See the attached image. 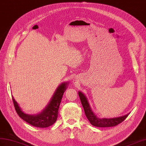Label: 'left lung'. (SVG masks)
<instances>
[{
    "instance_id": "left-lung-1",
    "label": "left lung",
    "mask_w": 146,
    "mask_h": 146,
    "mask_svg": "<svg viewBox=\"0 0 146 146\" xmlns=\"http://www.w3.org/2000/svg\"><path fill=\"white\" fill-rule=\"evenodd\" d=\"M80 96L81 102L85 112L88 120L90 121L91 124L96 127H112L118 125L119 123L123 122L128 117V115L122 116L120 117L113 118H99L94 114L91 109L87 98L81 92H78Z\"/></svg>"
}]
</instances>
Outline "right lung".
Returning <instances> with one entry per match:
<instances>
[{"label": "right lung", "mask_w": 146, "mask_h": 146, "mask_svg": "<svg viewBox=\"0 0 146 146\" xmlns=\"http://www.w3.org/2000/svg\"><path fill=\"white\" fill-rule=\"evenodd\" d=\"M66 85L67 83H62L59 86L52 97L50 103L40 113L37 115H31L23 113L12 96L13 105L17 114L24 121L35 127L47 128L52 125L57 119L59 106Z\"/></svg>", "instance_id": "right-lung-1"}]
</instances>
